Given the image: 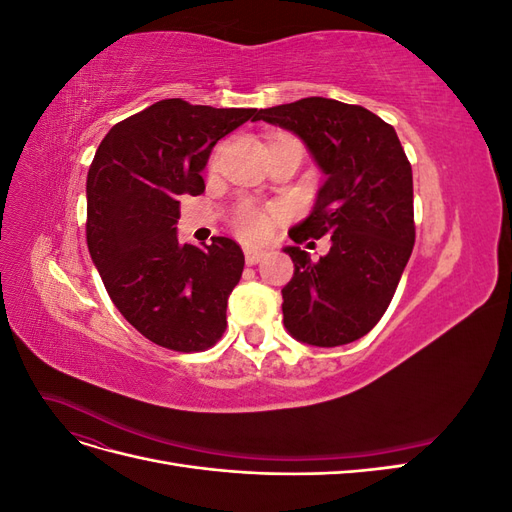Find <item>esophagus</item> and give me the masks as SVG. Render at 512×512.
Here are the masks:
<instances>
[{
	"label": "esophagus",
	"instance_id": "1",
	"mask_svg": "<svg viewBox=\"0 0 512 512\" xmlns=\"http://www.w3.org/2000/svg\"><path fill=\"white\" fill-rule=\"evenodd\" d=\"M245 262L247 265H258V262L265 258V252L262 250H254V247H245Z\"/></svg>",
	"mask_w": 512,
	"mask_h": 512
}]
</instances>
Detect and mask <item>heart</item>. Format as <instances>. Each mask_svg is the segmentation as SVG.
I'll list each match as a JSON object with an SVG mask.
<instances>
[{"label": "heart", "mask_w": 512, "mask_h": 512, "mask_svg": "<svg viewBox=\"0 0 512 512\" xmlns=\"http://www.w3.org/2000/svg\"><path fill=\"white\" fill-rule=\"evenodd\" d=\"M218 160H220V151H215L211 164H218ZM235 228L241 237L258 241L262 237H267V232L271 228V218L267 213H262L260 209L245 203L243 207H239L235 215Z\"/></svg>", "instance_id": "obj_1"}]
</instances>
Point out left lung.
Returning a JSON list of instances; mask_svg holds the SVG:
<instances>
[{"label": "left lung", "mask_w": 512, "mask_h": 512, "mask_svg": "<svg viewBox=\"0 0 512 512\" xmlns=\"http://www.w3.org/2000/svg\"><path fill=\"white\" fill-rule=\"evenodd\" d=\"M260 119L303 138L327 177L312 215L288 235L299 245L331 235V250L318 260L284 250L294 262L284 324L305 344H350L384 316L412 254V166L391 123L359 104L303 98L260 108Z\"/></svg>", "instance_id": "obj_1"}]
</instances>
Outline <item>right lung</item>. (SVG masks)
Here are the masks:
<instances>
[{
    "mask_svg": "<svg viewBox=\"0 0 512 512\" xmlns=\"http://www.w3.org/2000/svg\"><path fill=\"white\" fill-rule=\"evenodd\" d=\"M256 108L160 100L108 130L87 173V247L108 297L149 342L175 352L215 346L245 258L228 237L179 243V198L205 192L215 143Z\"/></svg>",
    "mask_w": 512,
    "mask_h": 512,
    "instance_id": "right-lung-1",
    "label": "right lung"
}]
</instances>
